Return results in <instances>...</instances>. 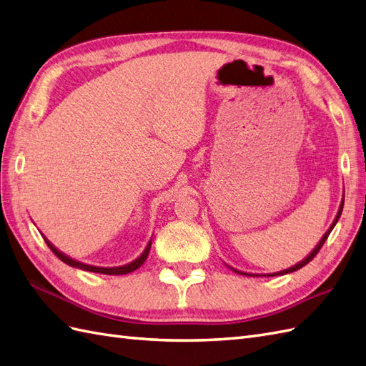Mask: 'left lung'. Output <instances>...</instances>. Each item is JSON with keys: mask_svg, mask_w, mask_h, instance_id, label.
Masks as SVG:
<instances>
[{"mask_svg": "<svg viewBox=\"0 0 366 366\" xmlns=\"http://www.w3.org/2000/svg\"><path fill=\"white\" fill-rule=\"evenodd\" d=\"M343 202H345V193H343V198H342V202H340V207H339V212H337V214H335V218H334V221H332V224L330 226V229H327V232L325 233V235L322 237V239L318 241V244L312 249V252L311 254H309L305 259H302L300 261V263H297L295 266H290L289 269H285V270H280V272H274V274H263V275H258V274H247V272H241V270H237V269H233V267H230L229 264H226L227 267H230L233 272H237V274H239V275H249V277H277V275H286V274H290V272H295V270H298V269H302L303 266H306L309 261H311L317 254H318V250L322 249V246L325 244V241H326V238L330 237V233L332 232V229L335 227V224H337V221H339V218H340V214H342V210H343Z\"/></svg>", "mask_w": 366, "mask_h": 366, "instance_id": "8db88e82", "label": "left lung"}]
</instances>
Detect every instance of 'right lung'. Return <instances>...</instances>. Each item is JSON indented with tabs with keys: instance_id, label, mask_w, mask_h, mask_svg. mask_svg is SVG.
Masks as SVG:
<instances>
[{
	"instance_id": "right-lung-1",
	"label": "right lung",
	"mask_w": 366,
	"mask_h": 366,
	"mask_svg": "<svg viewBox=\"0 0 366 366\" xmlns=\"http://www.w3.org/2000/svg\"><path fill=\"white\" fill-rule=\"evenodd\" d=\"M43 238H44V241H46V244L49 246V249L63 261V263H66V264L71 266V267H77V269H81V270H88V272L105 274V275H125V274L133 272V270L139 269L140 266H142V264L145 263V259H147V257H148V254H149V247H152V239H149L142 254H140L134 261H131V263L124 264V266H117V267H99V266L85 264V263H81V261H77V259H74V258H71V257H68V255H64L63 252H60L57 247H55L48 238H46V237H43Z\"/></svg>"
}]
</instances>
